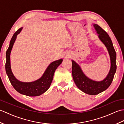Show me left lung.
Masks as SVG:
<instances>
[{
    "label": "left lung",
    "instance_id": "left-lung-1",
    "mask_svg": "<svg viewBox=\"0 0 124 124\" xmlns=\"http://www.w3.org/2000/svg\"><path fill=\"white\" fill-rule=\"evenodd\" d=\"M99 38L104 44L108 51L111 61V67L106 78L100 81H94L88 78L83 73L77 63L72 60V75L73 80L77 87L86 93L92 95H97L104 91L111 85L116 71V53L114 49L111 39L106 31L97 24H93Z\"/></svg>",
    "mask_w": 124,
    "mask_h": 124
}]
</instances>
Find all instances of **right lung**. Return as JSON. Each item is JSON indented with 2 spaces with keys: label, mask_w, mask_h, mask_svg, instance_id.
Listing matches in <instances>:
<instances>
[{
  "label": "right lung",
  "mask_w": 124,
  "mask_h": 124,
  "mask_svg": "<svg viewBox=\"0 0 124 124\" xmlns=\"http://www.w3.org/2000/svg\"><path fill=\"white\" fill-rule=\"evenodd\" d=\"M22 28H20L13 35L8 48L6 51V62L5 69L10 83L16 91L18 93L29 96H39L48 90L52 82L55 71L61 64L63 60L60 59L52 62L45 71L42 77L35 81L29 83L22 82L18 80L13 75L10 68V55L13 45L18 34L20 33Z\"/></svg>",
  "instance_id": "1"
}]
</instances>
